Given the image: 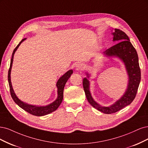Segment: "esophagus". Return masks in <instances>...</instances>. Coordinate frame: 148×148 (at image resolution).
Wrapping results in <instances>:
<instances>
[{
  "label": "esophagus",
  "instance_id": "obj_1",
  "mask_svg": "<svg viewBox=\"0 0 148 148\" xmlns=\"http://www.w3.org/2000/svg\"><path fill=\"white\" fill-rule=\"evenodd\" d=\"M84 69V66L82 64H77L75 66V70L77 71H80Z\"/></svg>",
  "mask_w": 148,
  "mask_h": 148
}]
</instances>
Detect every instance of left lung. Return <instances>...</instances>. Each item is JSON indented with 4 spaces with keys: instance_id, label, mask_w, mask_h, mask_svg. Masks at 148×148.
I'll use <instances>...</instances> for the list:
<instances>
[{
    "instance_id": "1",
    "label": "left lung",
    "mask_w": 148,
    "mask_h": 148,
    "mask_svg": "<svg viewBox=\"0 0 148 148\" xmlns=\"http://www.w3.org/2000/svg\"><path fill=\"white\" fill-rule=\"evenodd\" d=\"M112 34L113 35V41L119 42L103 52V54L107 57H117L123 62L128 79L125 93L112 105L103 106L95 101L90 93V81L88 79L90 77V74L86 73L87 77L83 79V87L88 101L93 108L104 114L116 112L129 105L136 97L141 80V71L137 52L128 36L124 32L118 29H114Z\"/></svg>"
}]
</instances>
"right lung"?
I'll list each match as a JSON object with an SVG mask.
<instances>
[{
  "label": "right lung",
  "instance_id": "right-lung-1",
  "mask_svg": "<svg viewBox=\"0 0 148 148\" xmlns=\"http://www.w3.org/2000/svg\"><path fill=\"white\" fill-rule=\"evenodd\" d=\"M26 39V38H25V39L21 40V41L19 43L18 45L16 46V48L14 49L12 53V59L10 61V68H9V70H8V80L9 87H10V94L13 99V101L15 102V103L17 104L19 106H20L21 108H22L23 109H24L25 111H26V112H29V114H32V115H34L36 116H45V115H47V114L56 111L60 106L63 99V90H64L65 84L66 82L68 81V80L69 79V77H71V74L73 73V71L72 69L69 70L64 75H62L61 77L58 79V80L57 81L56 86L57 87V89H58L57 90L58 97H57V98L53 102H52L51 103L46 106H36V105H32V104H27L26 103L23 102V101H21V100L17 97L15 92H14V90L13 89L12 82H11L10 74H11V70H12V64L13 61L14 54H15V51L18 49L19 46H20L21 43L23 41H25Z\"/></svg>",
  "mask_w": 148,
  "mask_h": 148
}]
</instances>
